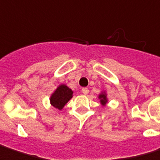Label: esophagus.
Returning <instances> with one entry per match:
<instances>
[{"instance_id": "34e87169", "label": "esophagus", "mask_w": 160, "mask_h": 160, "mask_svg": "<svg viewBox=\"0 0 160 160\" xmlns=\"http://www.w3.org/2000/svg\"><path fill=\"white\" fill-rule=\"evenodd\" d=\"M82 92L83 95H87L89 93V90L87 88H82Z\"/></svg>"}]
</instances>
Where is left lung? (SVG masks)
<instances>
[{"mask_svg": "<svg viewBox=\"0 0 160 160\" xmlns=\"http://www.w3.org/2000/svg\"><path fill=\"white\" fill-rule=\"evenodd\" d=\"M98 99L100 100V103H101V105L105 106V105H106V103H108L107 93H106V91H101V93L98 95Z\"/></svg>", "mask_w": 160, "mask_h": 160, "instance_id": "8db88e82", "label": "left lung"}]
</instances>
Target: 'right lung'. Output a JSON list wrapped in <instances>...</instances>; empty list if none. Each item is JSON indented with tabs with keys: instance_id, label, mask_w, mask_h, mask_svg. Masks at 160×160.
<instances>
[{
	"instance_id": "1",
	"label": "right lung",
	"mask_w": 160,
	"mask_h": 160,
	"mask_svg": "<svg viewBox=\"0 0 160 160\" xmlns=\"http://www.w3.org/2000/svg\"><path fill=\"white\" fill-rule=\"evenodd\" d=\"M73 97V91L66 84H60L49 98V103L53 107L62 111L65 104Z\"/></svg>"
}]
</instances>
